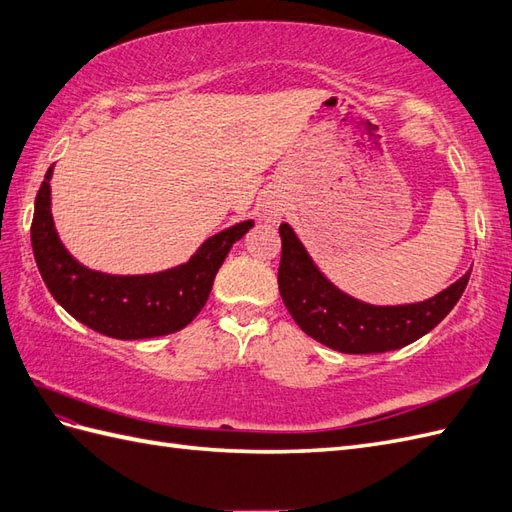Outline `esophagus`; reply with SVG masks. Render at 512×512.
<instances>
[{"mask_svg": "<svg viewBox=\"0 0 512 512\" xmlns=\"http://www.w3.org/2000/svg\"><path fill=\"white\" fill-rule=\"evenodd\" d=\"M280 213H282V208H280L278 204L271 202V204L265 206V213H263V215H265L267 221H278V219H280Z\"/></svg>", "mask_w": 512, "mask_h": 512, "instance_id": "1", "label": "esophagus"}]
</instances>
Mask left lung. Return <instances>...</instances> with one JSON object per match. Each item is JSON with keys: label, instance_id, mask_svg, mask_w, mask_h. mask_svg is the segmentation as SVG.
I'll return each mask as SVG.
<instances>
[{"label": "left lung", "instance_id": "1", "mask_svg": "<svg viewBox=\"0 0 512 512\" xmlns=\"http://www.w3.org/2000/svg\"><path fill=\"white\" fill-rule=\"evenodd\" d=\"M278 289L291 317L308 336L343 354H380L415 343L445 319L467 289L463 278L413 304L378 306L341 291L328 280L289 223L280 226Z\"/></svg>", "mask_w": 512, "mask_h": 512}]
</instances>
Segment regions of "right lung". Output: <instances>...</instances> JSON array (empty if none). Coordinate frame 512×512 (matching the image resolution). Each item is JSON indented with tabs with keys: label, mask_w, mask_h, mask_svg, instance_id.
Wrapping results in <instances>:
<instances>
[{
	"label": "right lung",
	"mask_w": 512,
	"mask_h": 512,
	"mask_svg": "<svg viewBox=\"0 0 512 512\" xmlns=\"http://www.w3.org/2000/svg\"><path fill=\"white\" fill-rule=\"evenodd\" d=\"M54 165L36 193L32 249L43 282L67 313L91 330L121 341L178 332L197 317L219 267L236 241L254 228L247 219L210 236L182 265L141 276H115L84 267L62 245L52 215Z\"/></svg>",
	"instance_id": "add662e5"
}]
</instances>
